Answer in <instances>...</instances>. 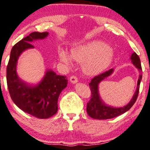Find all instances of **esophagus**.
Here are the masks:
<instances>
[{
  "mask_svg": "<svg viewBox=\"0 0 150 150\" xmlns=\"http://www.w3.org/2000/svg\"><path fill=\"white\" fill-rule=\"evenodd\" d=\"M70 83L72 84H75V83H78V78H77L76 76H75V75H72V76L70 77Z\"/></svg>",
  "mask_w": 150,
  "mask_h": 150,
  "instance_id": "obj_1",
  "label": "esophagus"
}]
</instances>
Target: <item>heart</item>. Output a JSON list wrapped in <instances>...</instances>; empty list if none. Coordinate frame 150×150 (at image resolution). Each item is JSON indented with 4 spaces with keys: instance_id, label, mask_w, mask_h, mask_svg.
I'll return each mask as SVG.
<instances>
[{
    "instance_id": "b5f03b06",
    "label": "heart",
    "mask_w": 150,
    "mask_h": 150,
    "mask_svg": "<svg viewBox=\"0 0 150 150\" xmlns=\"http://www.w3.org/2000/svg\"><path fill=\"white\" fill-rule=\"evenodd\" d=\"M60 61L70 66L72 59L78 62H83V69L88 75H98L105 70L113 60L112 50L108 44L100 41H93L73 47L70 55L63 49L58 52Z\"/></svg>"
}]
</instances>
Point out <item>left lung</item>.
Wrapping results in <instances>:
<instances>
[{
	"instance_id": "8db88e82",
	"label": "left lung",
	"mask_w": 150,
	"mask_h": 150,
	"mask_svg": "<svg viewBox=\"0 0 150 150\" xmlns=\"http://www.w3.org/2000/svg\"><path fill=\"white\" fill-rule=\"evenodd\" d=\"M130 59L133 65L138 69L139 72H142V67H141L140 59H139V56L135 52H133L132 54ZM113 72H114V69H110L108 71L103 72L98 76H95V78L92 79L91 82L89 84L92 95L91 99L87 104V112H88L89 116L93 119L108 120L116 117L128 111L136 102L138 94H139V84L142 80V73L139 75L135 93H134L132 98L127 105L121 107V108H114V107L106 105L102 100L99 94V84L103 80H104L105 78L111 75Z\"/></svg>"
}]
</instances>
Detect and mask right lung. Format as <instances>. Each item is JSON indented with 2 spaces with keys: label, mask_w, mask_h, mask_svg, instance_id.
<instances>
[{
  "label": "right lung",
  "mask_w": 150,
  "mask_h": 150,
  "mask_svg": "<svg viewBox=\"0 0 150 150\" xmlns=\"http://www.w3.org/2000/svg\"><path fill=\"white\" fill-rule=\"evenodd\" d=\"M48 34L47 32H33L17 42L11 50L6 70L8 91L13 103L25 112L40 119H47L56 114L57 100L62 90L67 87V78L47 70L40 83L33 85L19 78L16 67L22 52L34 48L30 42L45 38Z\"/></svg>",
  "instance_id": "add662e5"
}]
</instances>
